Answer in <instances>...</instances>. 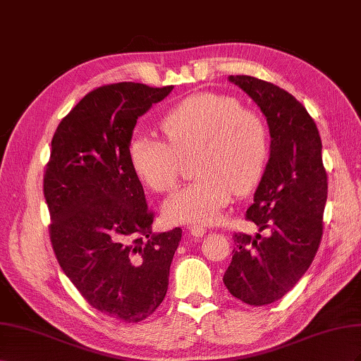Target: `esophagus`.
Wrapping results in <instances>:
<instances>
[{
    "label": "esophagus",
    "instance_id": "obj_1",
    "mask_svg": "<svg viewBox=\"0 0 361 361\" xmlns=\"http://www.w3.org/2000/svg\"><path fill=\"white\" fill-rule=\"evenodd\" d=\"M189 233H190V235H193V238H202V235L205 234V228L202 225H190Z\"/></svg>",
    "mask_w": 361,
    "mask_h": 361
}]
</instances>
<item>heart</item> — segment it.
Instances as JSON below:
<instances>
[{"mask_svg": "<svg viewBox=\"0 0 361 361\" xmlns=\"http://www.w3.org/2000/svg\"><path fill=\"white\" fill-rule=\"evenodd\" d=\"M166 142L140 135L128 148L130 166L156 193L178 184L181 159H193L200 177L164 202L171 222L209 224L218 218L234 193L257 186L269 156L263 119L240 109L234 98L197 94L183 99L161 119Z\"/></svg>", "mask_w": 361, "mask_h": 361, "instance_id": "1", "label": "heart"}]
</instances>
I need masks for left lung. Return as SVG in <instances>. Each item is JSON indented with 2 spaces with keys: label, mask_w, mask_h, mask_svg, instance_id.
Here are the masks:
<instances>
[{
  "label": "left lung",
  "mask_w": 361,
  "mask_h": 361,
  "mask_svg": "<svg viewBox=\"0 0 361 361\" xmlns=\"http://www.w3.org/2000/svg\"><path fill=\"white\" fill-rule=\"evenodd\" d=\"M228 80L260 107L271 133V154L246 210L262 238L234 233L226 289L248 305L272 304L310 267L322 239L328 193L322 142L313 118L289 92L250 75Z\"/></svg>",
  "instance_id": "8db88e82"
}]
</instances>
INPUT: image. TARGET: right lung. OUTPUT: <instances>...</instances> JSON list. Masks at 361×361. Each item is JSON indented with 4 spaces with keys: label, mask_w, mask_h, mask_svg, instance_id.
<instances>
[{
    "label": "right lung",
    "mask_w": 361,
    "mask_h": 361,
    "mask_svg": "<svg viewBox=\"0 0 361 361\" xmlns=\"http://www.w3.org/2000/svg\"><path fill=\"white\" fill-rule=\"evenodd\" d=\"M173 86H101L61 119L51 140L44 195L61 269L102 314L127 324L164 300L181 228L152 233L154 214L128 160L139 116Z\"/></svg>",
    "instance_id": "1"
}]
</instances>
